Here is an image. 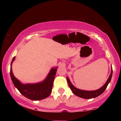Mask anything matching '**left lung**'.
<instances>
[{"mask_svg":"<svg viewBox=\"0 0 121 121\" xmlns=\"http://www.w3.org/2000/svg\"><path fill=\"white\" fill-rule=\"evenodd\" d=\"M112 67V66H111ZM112 76V69H111V72L110 75L109 76L108 79L106 82V83L102 86L99 89H97L96 90H94V91H86V90H80V89H77V87H75L73 84L71 83L70 80L67 77V80L68 84L69 87H70L71 90H72L73 93L75 94V95L78 96L82 97L83 99H90L92 98H95L97 96H99V95H100L101 94H102L103 92L105 91V90L106 89V87L108 85V84L110 83L111 79Z\"/></svg>","mask_w":121,"mask_h":121,"instance_id":"1","label":"left lung"}]
</instances>
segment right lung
<instances>
[{
	"label": "right lung",
	"instance_id": "obj_1",
	"mask_svg": "<svg viewBox=\"0 0 121 121\" xmlns=\"http://www.w3.org/2000/svg\"><path fill=\"white\" fill-rule=\"evenodd\" d=\"M15 57L13 58L10 65V77L15 86L25 97L31 100L37 101L47 98L52 92L53 84L57 67L52 68L47 77L42 82L36 84H22L15 77L12 71V64Z\"/></svg>",
	"mask_w": 121,
	"mask_h": 121
}]
</instances>
